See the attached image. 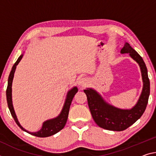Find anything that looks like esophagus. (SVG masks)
I'll use <instances>...</instances> for the list:
<instances>
[{"label": "esophagus", "mask_w": 156, "mask_h": 156, "mask_svg": "<svg viewBox=\"0 0 156 156\" xmlns=\"http://www.w3.org/2000/svg\"><path fill=\"white\" fill-rule=\"evenodd\" d=\"M87 83H88L87 78L85 77L81 78L78 81V85L81 86V87H85V86L87 85Z\"/></svg>", "instance_id": "esophagus-1"}]
</instances>
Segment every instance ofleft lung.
<instances>
[{
  "label": "left lung",
  "instance_id": "1",
  "mask_svg": "<svg viewBox=\"0 0 156 156\" xmlns=\"http://www.w3.org/2000/svg\"><path fill=\"white\" fill-rule=\"evenodd\" d=\"M122 53H129L130 56L139 64L142 72L143 89L140 97L130 110H121L108 104L101 96L92 89L84 90L91 116L98 126L114 131L124 130L142 117L147 108L150 94V82L147 69L142 57L129 44L126 43L121 50Z\"/></svg>",
  "mask_w": 156,
  "mask_h": 156
}]
</instances>
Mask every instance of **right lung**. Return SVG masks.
I'll list each match as a JSON object with an SVG mask.
<instances>
[{
  "label": "right lung",
  "mask_w": 156,
  "mask_h": 156,
  "mask_svg": "<svg viewBox=\"0 0 156 156\" xmlns=\"http://www.w3.org/2000/svg\"><path fill=\"white\" fill-rule=\"evenodd\" d=\"M22 57H23V55H20V57L18 58V60H16L15 63H14V65H13V66H12V71L10 73H9V76L8 78V84H7V87L6 90V96H7V105H8L9 111H10L11 112V115L12 116V117L14 118V119L16 123V124L18 125L22 130L27 132L28 133H30V134L33 135L34 136H36V137H46L53 135H55V133L59 132L60 130L62 129L64 127H65V126L66 123V121H67L69 108H70L71 101L73 100V96H75L76 92L78 91V89L77 87H75L73 89H71V90L69 91L67 94V96H66L65 103V105H64L63 109L62 110L61 113L60 114V115H59L58 117L53 119L48 120L44 122L43 123L41 129L38 132L30 133L28 131H27L26 130H25L24 128L21 126L20 123H19V122H18V120H17L16 116L15 115V112H14L13 105H12V80H13V78H14V71H15L16 66L21 60Z\"/></svg>",
  "instance_id": "right-lung-1"
}]
</instances>
